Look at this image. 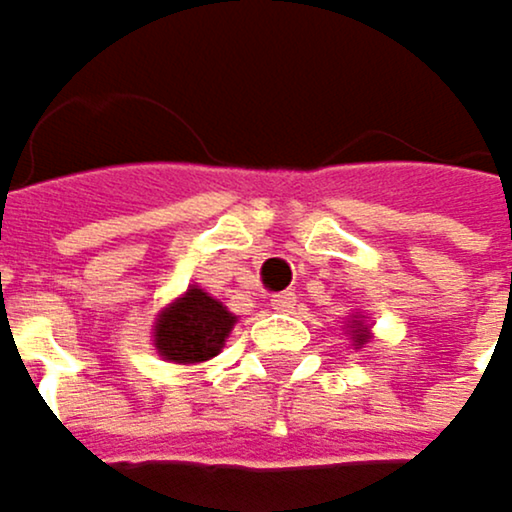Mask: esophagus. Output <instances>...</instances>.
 Instances as JSON below:
<instances>
[{
  "label": "esophagus",
  "instance_id": "obj_1",
  "mask_svg": "<svg viewBox=\"0 0 512 512\" xmlns=\"http://www.w3.org/2000/svg\"><path fill=\"white\" fill-rule=\"evenodd\" d=\"M270 307H273V311H292V307H295V295L292 292H279V295L270 298Z\"/></svg>",
  "mask_w": 512,
  "mask_h": 512
}]
</instances>
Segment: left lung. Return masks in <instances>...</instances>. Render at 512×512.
<instances>
[{"instance_id":"obj_1","label":"left lung","mask_w":512,"mask_h":512,"mask_svg":"<svg viewBox=\"0 0 512 512\" xmlns=\"http://www.w3.org/2000/svg\"><path fill=\"white\" fill-rule=\"evenodd\" d=\"M345 329H348V339H351L354 351H357V348H367V345L376 339L370 317H367V314H360V311H354V314L345 320Z\"/></svg>"}]
</instances>
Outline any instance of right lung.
Returning a JSON list of instances; mask_svg holds the SVG:
<instances>
[{
    "label": "right lung",
    "instance_id": "1",
    "mask_svg": "<svg viewBox=\"0 0 512 512\" xmlns=\"http://www.w3.org/2000/svg\"><path fill=\"white\" fill-rule=\"evenodd\" d=\"M236 320L239 317L226 311L220 298L208 295L201 286H189L180 298H173L158 311L152 345L161 360L195 367L223 351Z\"/></svg>",
    "mask_w": 512,
    "mask_h": 512
}]
</instances>
